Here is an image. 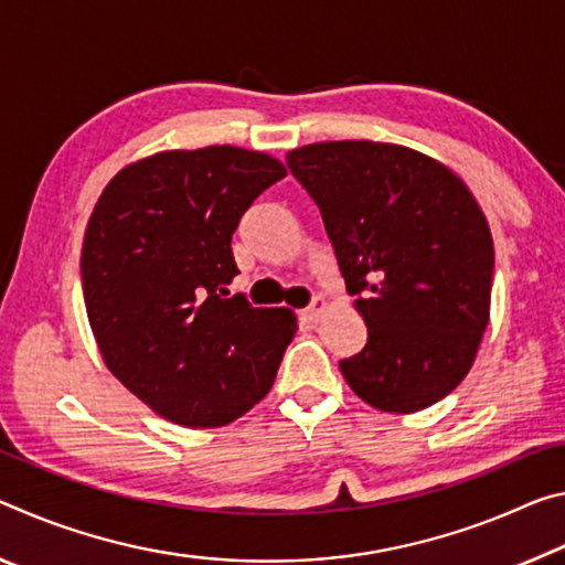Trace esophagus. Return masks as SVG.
<instances>
[{"label": "esophagus", "mask_w": 565, "mask_h": 565, "mask_svg": "<svg viewBox=\"0 0 565 565\" xmlns=\"http://www.w3.org/2000/svg\"><path fill=\"white\" fill-rule=\"evenodd\" d=\"M322 310H326V300L316 298V300H312V302L308 305V308H305V318H308V320H318V318L322 316Z\"/></svg>", "instance_id": "1"}]
</instances>
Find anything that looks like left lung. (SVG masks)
Listing matches in <instances>:
<instances>
[{"label":"left lung","instance_id":"8db88e82","mask_svg":"<svg viewBox=\"0 0 565 565\" xmlns=\"http://www.w3.org/2000/svg\"><path fill=\"white\" fill-rule=\"evenodd\" d=\"M320 207L367 343L340 360L385 413L438 403L468 375L488 316L493 237L463 180L408 147L343 140L288 152Z\"/></svg>","mask_w":565,"mask_h":565}]
</instances>
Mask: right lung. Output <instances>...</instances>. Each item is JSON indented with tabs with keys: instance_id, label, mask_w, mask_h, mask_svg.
<instances>
[{
	"instance_id": "1",
	"label": "right lung",
	"mask_w": 565,
	"mask_h": 565,
	"mask_svg": "<svg viewBox=\"0 0 565 565\" xmlns=\"http://www.w3.org/2000/svg\"><path fill=\"white\" fill-rule=\"evenodd\" d=\"M288 170L233 145L127 164L102 190L82 245V292L107 367L184 428L260 403L298 330L288 308L225 298L239 217Z\"/></svg>"
}]
</instances>
